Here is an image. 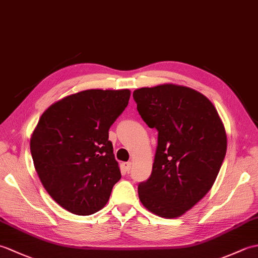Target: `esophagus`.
Instances as JSON below:
<instances>
[{
  "label": "esophagus",
  "mask_w": 258,
  "mask_h": 258,
  "mask_svg": "<svg viewBox=\"0 0 258 258\" xmlns=\"http://www.w3.org/2000/svg\"><path fill=\"white\" fill-rule=\"evenodd\" d=\"M131 165H132V164H131V162H125V163H123V166H124V168H125V171H126V172H130Z\"/></svg>",
  "instance_id": "34e87169"
}]
</instances>
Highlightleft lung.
<instances>
[{"label":"left lung","mask_w":258,"mask_h":258,"mask_svg":"<svg viewBox=\"0 0 258 258\" xmlns=\"http://www.w3.org/2000/svg\"><path fill=\"white\" fill-rule=\"evenodd\" d=\"M138 111L156 128L152 173L139 197L157 216L174 218L211 189L226 154L225 128L212 102L189 87L163 84L133 93Z\"/></svg>","instance_id":"left-lung-1"}]
</instances>
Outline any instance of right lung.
<instances>
[{
  "instance_id": "1",
  "label": "right lung",
  "mask_w": 258,
  "mask_h": 258,
  "mask_svg": "<svg viewBox=\"0 0 258 258\" xmlns=\"http://www.w3.org/2000/svg\"><path fill=\"white\" fill-rule=\"evenodd\" d=\"M130 96L128 90H86L42 114L31 139L32 158L44 188L67 211H100L120 179L108 130Z\"/></svg>"
}]
</instances>
